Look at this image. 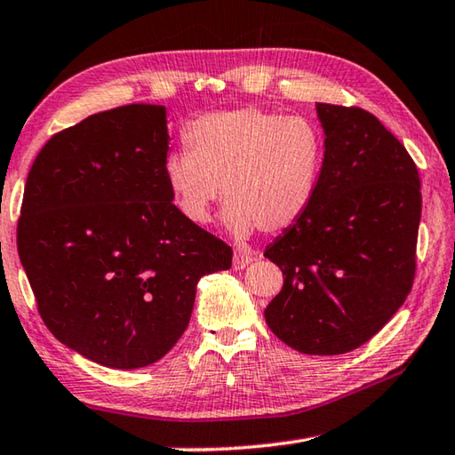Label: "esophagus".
I'll return each instance as SVG.
<instances>
[{"instance_id":"esophagus-1","label":"esophagus","mask_w":455,"mask_h":455,"mask_svg":"<svg viewBox=\"0 0 455 455\" xmlns=\"http://www.w3.org/2000/svg\"><path fill=\"white\" fill-rule=\"evenodd\" d=\"M252 262V254L249 252H235V259H233V268L235 270H244L249 264Z\"/></svg>"}]
</instances>
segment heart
Here are the masks:
<instances>
[{
  "mask_svg": "<svg viewBox=\"0 0 455 455\" xmlns=\"http://www.w3.org/2000/svg\"><path fill=\"white\" fill-rule=\"evenodd\" d=\"M187 151L171 153L164 183L179 212L206 225L220 187L225 225L238 238L278 235L307 217L316 199L326 141L307 117L260 107L204 113L183 131Z\"/></svg>",
  "mask_w": 455,
  "mask_h": 455,
  "instance_id": "1",
  "label": "heart"
}]
</instances>
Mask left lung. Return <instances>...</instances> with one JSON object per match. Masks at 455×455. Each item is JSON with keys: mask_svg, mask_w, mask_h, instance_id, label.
<instances>
[{"mask_svg": "<svg viewBox=\"0 0 455 455\" xmlns=\"http://www.w3.org/2000/svg\"><path fill=\"white\" fill-rule=\"evenodd\" d=\"M316 111L326 135L318 195L264 252L284 275L264 318L291 348L334 356L378 334L410 294L422 193L414 159L374 115Z\"/></svg>", "mask_w": 455, "mask_h": 455, "instance_id": "left-lung-1", "label": "left lung"}]
</instances>
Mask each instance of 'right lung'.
I'll return each mask as SVG.
<instances>
[{"label": "right lung", "instance_id": "1", "mask_svg": "<svg viewBox=\"0 0 455 455\" xmlns=\"http://www.w3.org/2000/svg\"><path fill=\"white\" fill-rule=\"evenodd\" d=\"M167 111L125 105L55 133L28 175L18 252L57 340L107 368L161 360L188 326L196 283L233 249L172 204Z\"/></svg>", "mask_w": 455, "mask_h": 455}]
</instances>
